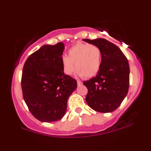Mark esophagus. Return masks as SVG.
<instances>
[{
  "label": "esophagus",
  "mask_w": 151,
  "mask_h": 151,
  "mask_svg": "<svg viewBox=\"0 0 151 151\" xmlns=\"http://www.w3.org/2000/svg\"><path fill=\"white\" fill-rule=\"evenodd\" d=\"M81 84H82V82H81V81H77V85L78 86H80V85H81Z\"/></svg>",
  "instance_id": "34e87169"
}]
</instances>
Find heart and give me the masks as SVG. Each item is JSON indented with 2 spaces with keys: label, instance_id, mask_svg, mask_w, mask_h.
Returning <instances> with one entry per match:
<instances>
[{
  "label": "heart",
  "instance_id": "b5f03b06",
  "mask_svg": "<svg viewBox=\"0 0 151 151\" xmlns=\"http://www.w3.org/2000/svg\"><path fill=\"white\" fill-rule=\"evenodd\" d=\"M62 63L64 72L67 75L73 74L77 69L79 75L92 77L101 67V50L88 43H77L69 50L68 56L62 57Z\"/></svg>",
  "mask_w": 151,
  "mask_h": 151
}]
</instances>
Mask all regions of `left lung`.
<instances>
[{
    "mask_svg": "<svg viewBox=\"0 0 151 151\" xmlns=\"http://www.w3.org/2000/svg\"><path fill=\"white\" fill-rule=\"evenodd\" d=\"M97 46L101 52L100 70L89 80L86 101L94 111L109 113L116 110L128 93L130 69L128 60L119 47L103 38L83 40Z\"/></svg>",
    "mask_w": 151,
    "mask_h": 151,
    "instance_id": "8db88e82",
    "label": "left lung"
}]
</instances>
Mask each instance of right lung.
Returning <instances> with one entry per match:
<instances>
[{"label": "right lung", "mask_w": 151, "mask_h": 151, "mask_svg": "<svg viewBox=\"0 0 151 151\" xmlns=\"http://www.w3.org/2000/svg\"><path fill=\"white\" fill-rule=\"evenodd\" d=\"M65 45H45L29 56L24 65L21 86L31 114L43 122L59 121L67 112V100L77 81L64 73Z\"/></svg>", "instance_id": "right-lung-1"}]
</instances>
